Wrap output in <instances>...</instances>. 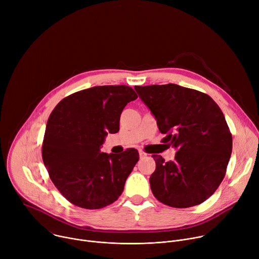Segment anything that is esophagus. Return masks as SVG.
<instances>
[{"label":"esophagus","instance_id":"esophagus-1","mask_svg":"<svg viewBox=\"0 0 259 259\" xmlns=\"http://www.w3.org/2000/svg\"><path fill=\"white\" fill-rule=\"evenodd\" d=\"M147 156V154L146 153H144V152H142V151H139V157L142 159V158H145Z\"/></svg>","mask_w":259,"mask_h":259}]
</instances>
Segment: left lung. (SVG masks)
Returning a JSON list of instances; mask_svg holds the SVG:
<instances>
[{
    "label": "left lung",
    "instance_id": "obj_1",
    "mask_svg": "<svg viewBox=\"0 0 259 259\" xmlns=\"http://www.w3.org/2000/svg\"><path fill=\"white\" fill-rule=\"evenodd\" d=\"M134 89L166 134L162 141L177 151L169 162L153 156L154 196L175 208L203 203L223 181L232 155L233 138L221 109L207 94L176 84Z\"/></svg>",
    "mask_w": 259,
    "mask_h": 259
}]
</instances>
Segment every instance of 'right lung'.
Returning <instances> with one entry per match:
<instances>
[{
  "instance_id": "obj_1",
  "label": "right lung",
  "mask_w": 259,
  "mask_h": 259,
  "mask_svg": "<svg viewBox=\"0 0 259 259\" xmlns=\"http://www.w3.org/2000/svg\"><path fill=\"white\" fill-rule=\"evenodd\" d=\"M137 98L131 87L96 86L63 98L51 113L42 157L50 178L71 204L100 209L118 200L139 160L137 150L101 153L108 133L120 130V117Z\"/></svg>"
}]
</instances>
